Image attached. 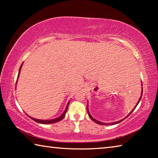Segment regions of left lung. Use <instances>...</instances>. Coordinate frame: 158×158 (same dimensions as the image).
Masks as SVG:
<instances>
[{
	"instance_id": "obj_1",
	"label": "left lung",
	"mask_w": 158,
	"mask_h": 158,
	"mask_svg": "<svg viewBox=\"0 0 158 158\" xmlns=\"http://www.w3.org/2000/svg\"><path fill=\"white\" fill-rule=\"evenodd\" d=\"M142 93H143V91L142 92H141V95H142ZM141 97L139 98V102H138V103H137V105H138V104H139V101L141 100ZM137 105H136L135 106V108H134V109H133V110L132 111H131L130 112V114H132V112L134 111V110H135V109L136 108V106H137ZM87 111H88V114H89V117L90 118V119H91L92 120V121H94L95 123H98V124H100V125H114V124H117V123H119L120 122H121V121H123V120L124 119H123V120H121V121H117V122H114V123H101V122H100V121H97V120H95V118H93L91 116H90V113H89V109H88V107H87ZM130 114L129 115H128V116H127V117H128V116H130Z\"/></svg>"
}]
</instances>
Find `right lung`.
Instances as JSON below:
<instances>
[{"mask_svg": "<svg viewBox=\"0 0 158 158\" xmlns=\"http://www.w3.org/2000/svg\"><path fill=\"white\" fill-rule=\"evenodd\" d=\"M21 66H22V65H21V67H20V69H19V71L18 77H19V74H20V69H21ZM18 77H17V79H18ZM69 104V102H68V105H67L65 110V111L63 112V114L62 115H61L60 116L56 118L52 119V120H39V119L33 118H31V117H30V116H29V117H30L31 119H33V121H35V122H37V123H42V124H50V123H57V122H58V121H61V120H62V119L63 118L65 117V114H66V112H67V110H68V109Z\"/></svg>", "mask_w": 158, "mask_h": 158, "instance_id": "1", "label": "right lung"}]
</instances>
